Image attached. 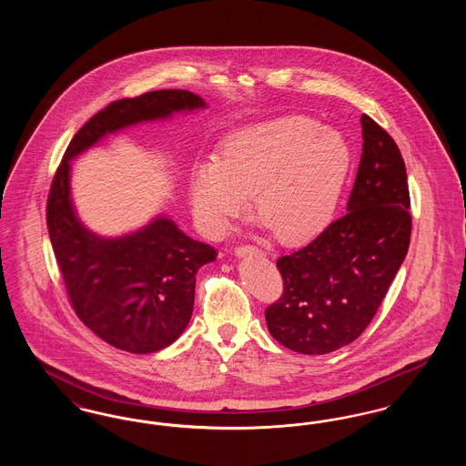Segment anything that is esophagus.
I'll return each instance as SVG.
<instances>
[{
	"label": "esophagus",
	"instance_id": "1",
	"mask_svg": "<svg viewBox=\"0 0 466 466\" xmlns=\"http://www.w3.org/2000/svg\"><path fill=\"white\" fill-rule=\"evenodd\" d=\"M251 253H260V251L255 246H239V248H236V257H239V258H243L246 255H251Z\"/></svg>",
	"mask_w": 466,
	"mask_h": 466
}]
</instances>
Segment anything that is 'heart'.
Wrapping results in <instances>:
<instances>
[{
  "instance_id": "obj_1",
  "label": "heart",
  "mask_w": 466,
  "mask_h": 466,
  "mask_svg": "<svg viewBox=\"0 0 466 466\" xmlns=\"http://www.w3.org/2000/svg\"><path fill=\"white\" fill-rule=\"evenodd\" d=\"M353 169V148L333 127L281 116L223 136L213 160L188 175V202L200 232L222 238L248 211L279 241L309 243L332 225Z\"/></svg>"
}]
</instances>
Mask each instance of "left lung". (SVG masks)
<instances>
[{
	"instance_id": "8db88e82",
	"label": "left lung",
	"mask_w": 466,
	"mask_h": 466,
	"mask_svg": "<svg viewBox=\"0 0 466 466\" xmlns=\"http://www.w3.org/2000/svg\"><path fill=\"white\" fill-rule=\"evenodd\" d=\"M363 148L346 215L278 260L281 299L266 310L270 335L295 353L327 355L372 321L405 260L412 220L397 143L361 115Z\"/></svg>"
}]
</instances>
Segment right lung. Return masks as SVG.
Masks as SVG:
<instances>
[{"instance_id":"obj_1","label":"right lung","mask_w":466,"mask_h":466,"mask_svg":"<svg viewBox=\"0 0 466 466\" xmlns=\"http://www.w3.org/2000/svg\"><path fill=\"white\" fill-rule=\"evenodd\" d=\"M206 108L188 90L115 101L75 134L52 181L46 227L69 300L90 330L116 350L148 355L171 346L192 318L196 274L217 260V251L164 213L120 236L94 232L73 200L71 162L111 134Z\"/></svg>"}]
</instances>
